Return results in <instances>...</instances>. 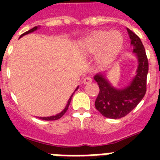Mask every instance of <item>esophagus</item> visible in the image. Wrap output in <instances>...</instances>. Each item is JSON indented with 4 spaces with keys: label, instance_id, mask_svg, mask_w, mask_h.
I'll return each mask as SVG.
<instances>
[{
    "label": "esophagus",
    "instance_id": "34e87169",
    "mask_svg": "<svg viewBox=\"0 0 160 160\" xmlns=\"http://www.w3.org/2000/svg\"><path fill=\"white\" fill-rule=\"evenodd\" d=\"M92 82V80H91V78L90 77H85L84 80H83V84L84 85H88V84H90V83Z\"/></svg>",
    "mask_w": 160,
    "mask_h": 160
}]
</instances>
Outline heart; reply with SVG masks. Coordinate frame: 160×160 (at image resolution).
I'll return each instance as SVG.
<instances>
[{"instance_id":"obj_1","label":"heart","mask_w":160,"mask_h":160,"mask_svg":"<svg viewBox=\"0 0 160 160\" xmlns=\"http://www.w3.org/2000/svg\"><path fill=\"white\" fill-rule=\"evenodd\" d=\"M124 46V37L119 31H95L79 43L80 52L86 57L95 56L99 67L107 68L117 60Z\"/></svg>"}]
</instances>
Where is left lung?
<instances>
[{
  "label": "left lung",
  "mask_w": 160,
  "mask_h": 160,
  "mask_svg": "<svg viewBox=\"0 0 160 160\" xmlns=\"http://www.w3.org/2000/svg\"><path fill=\"white\" fill-rule=\"evenodd\" d=\"M130 39L132 53L137 60L135 74L125 85L115 87L108 78L107 73H98L94 80L100 87L95 100V108L103 116L109 119H120L138 105L146 92V80L149 62L141 40L127 28Z\"/></svg>",
  "instance_id": "8db88e82"
}]
</instances>
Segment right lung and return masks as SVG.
Segmentation results:
<instances>
[{"mask_svg": "<svg viewBox=\"0 0 160 160\" xmlns=\"http://www.w3.org/2000/svg\"><path fill=\"white\" fill-rule=\"evenodd\" d=\"M40 28H41V26H35V27H33L32 29H31L30 31H26V32H25L24 34H22V35L20 36V38H21L22 36H26V35H28V34H30V33H32V32L37 31V30H38V29H40ZM78 89H79V86H77V87H76V89L75 90L74 93H75V91L78 90ZM74 93H73V94H74ZM73 94L71 95V96L70 97V99L68 100L67 104H66V105H65V107L64 108V109H63L62 111L60 112V113H58V114H56L55 115H51V116H47V117H39V118H40L41 119H44V120H56V119H60V118H61V117H62L63 115L65 114V112L67 111L68 108H69V105H70V101H71V98H72V96H73Z\"/></svg>", "mask_w": 160, "mask_h": 160, "instance_id": "add662e5", "label": "right lung"}]
</instances>
